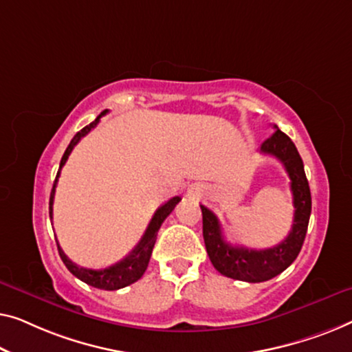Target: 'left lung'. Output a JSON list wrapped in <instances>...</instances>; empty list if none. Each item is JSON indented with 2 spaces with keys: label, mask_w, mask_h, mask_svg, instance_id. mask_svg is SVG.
I'll return each instance as SVG.
<instances>
[{
  "label": "left lung",
  "mask_w": 352,
  "mask_h": 352,
  "mask_svg": "<svg viewBox=\"0 0 352 352\" xmlns=\"http://www.w3.org/2000/svg\"><path fill=\"white\" fill-rule=\"evenodd\" d=\"M276 132L261 143L260 153L274 156L282 162L290 177V190L294 195V225L289 236L271 249L255 250L247 247L228 244L221 232L220 221L214 212L201 206L202 236L207 255L220 274L236 280L263 282L270 280L289 268L298 256L303 245L311 215V191L306 180L303 161L295 143L289 135L274 126Z\"/></svg>",
  "instance_id": "left-lung-1"
}]
</instances>
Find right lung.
I'll return each instance as SVG.
<instances>
[{"instance_id": "obj_1", "label": "right lung", "mask_w": 352, "mask_h": 352, "mask_svg": "<svg viewBox=\"0 0 352 352\" xmlns=\"http://www.w3.org/2000/svg\"><path fill=\"white\" fill-rule=\"evenodd\" d=\"M103 115H107V110L102 111L100 115L96 118V121H92L89 126L82 127L81 131H79L76 135L72 138L70 145L67 146L65 153H63L62 161H60V167H58L56 182H54V186H52V191H51V199H49V217H51V220H52L54 195H56V186H57L58 177H60L62 167L65 166L68 156H70L73 148L78 145V142L81 140L84 135H87V133L98 124V121H100V118ZM180 199H182V197L175 196V197H172V199L167 201L166 204H162L160 209L155 212V215H153L150 225H148V228H146L145 234H143L140 242H138V244L135 245V249H133L131 254L126 256V258H122L121 261H118V263H115V265L108 266V268L89 270V268H82V266L75 265L65 254H63V250L60 249V245H58V242H57L58 255H60V258H62L63 263H65L68 271H70L73 276H76L78 279L86 282L87 285H92V287H96V289H102V290H118V289H122V287L131 285L135 280L140 279L143 273L146 271L148 263H150V258H151L153 247H155V242H156L157 231H160L162 221H164L167 217L170 215V212L175 209V206L178 204V202H180Z\"/></svg>"}]
</instances>
